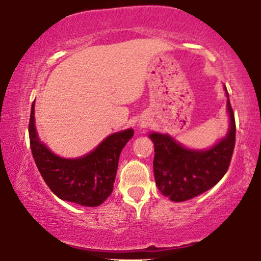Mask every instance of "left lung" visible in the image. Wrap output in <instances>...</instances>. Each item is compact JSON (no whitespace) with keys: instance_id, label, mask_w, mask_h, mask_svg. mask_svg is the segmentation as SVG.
Wrapping results in <instances>:
<instances>
[{"instance_id":"left-lung-1","label":"left lung","mask_w":261,"mask_h":261,"mask_svg":"<svg viewBox=\"0 0 261 261\" xmlns=\"http://www.w3.org/2000/svg\"><path fill=\"white\" fill-rule=\"evenodd\" d=\"M227 95L229 130L208 149H189L167 134L152 133L154 145L153 172L155 185L172 201L193 199L217 184L228 169L236 143L234 113Z\"/></svg>"}]
</instances>
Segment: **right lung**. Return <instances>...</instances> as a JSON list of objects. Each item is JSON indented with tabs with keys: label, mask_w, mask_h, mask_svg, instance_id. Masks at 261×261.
I'll list each match as a JSON object with an SVG mask.
<instances>
[{
	"label": "right lung",
	"mask_w": 261,
	"mask_h": 261,
	"mask_svg": "<svg viewBox=\"0 0 261 261\" xmlns=\"http://www.w3.org/2000/svg\"><path fill=\"white\" fill-rule=\"evenodd\" d=\"M34 103L29 120V140L35 164L50 190L65 201L95 207L113 193L121 149L134 136L133 128L109 135L91 153L62 158L39 140L34 124Z\"/></svg>",
	"instance_id": "right-lung-1"
}]
</instances>
